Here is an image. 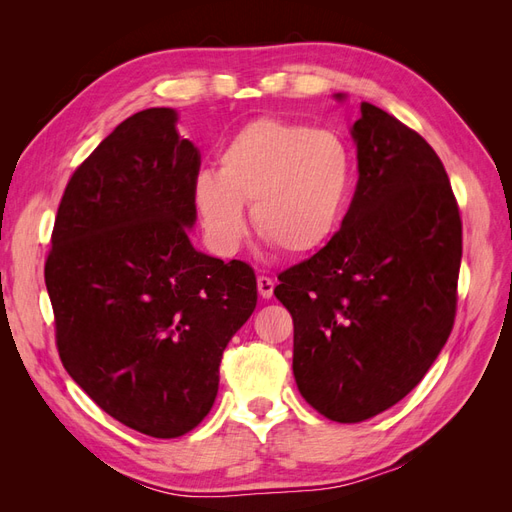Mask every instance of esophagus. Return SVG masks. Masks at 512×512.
Masks as SVG:
<instances>
[{"label": "esophagus", "instance_id": "1", "mask_svg": "<svg viewBox=\"0 0 512 512\" xmlns=\"http://www.w3.org/2000/svg\"><path fill=\"white\" fill-rule=\"evenodd\" d=\"M273 288H275V284H273L271 277H267V275H260L258 277V292H260L262 299H271L273 297Z\"/></svg>", "mask_w": 512, "mask_h": 512}]
</instances>
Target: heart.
Wrapping results in <instances>:
<instances>
[{
  "label": "heart",
  "instance_id": "obj_1",
  "mask_svg": "<svg viewBox=\"0 0 512 512\" xmlns=\"http://www.w3.org/2000/svg\"><path fill=\"white\" fill-rule=\"evenodd\" d=\"M352 183V156L329 130L258 117L230 136L218 173L200 170L192 198L215 252L235 254L245 235V211L267 243L286 256L327 245L342 224Z\"/></svg>",
  "mask_w": 512,
  "mask_h": 512
}]
</instances>
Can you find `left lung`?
Returning <instances> with one entry per match:
<instances>
[{"instance_id":"8db88e82","label":"left lung","mask_w":512,"mask_h":512,"mask_svg":"<svg viewBox=\"0 0 512 512\" xmlns=\"http://www.w3.org/2000/svg\"><path fill=\"white\" fill-rule=\"evenodd\" d=\"M350 136L359 181L342 228L273 290L294 322L299 393L337 423L423 380L453 329L461 265L459 209L425 138L369 102Z\"/></svg>"}]
</instances>
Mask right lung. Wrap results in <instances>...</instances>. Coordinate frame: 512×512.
<instances>
[{
	"mask_svg": "<svg viewBox=\"0 0 512 512\" xmlns=\"http://www.w3.org/2000/svg\"><path fill=\"white\" fill-rule=\"evenodd\" d=\"M175 126V108H147L76 168L44 267L66 371L151 438L209 414L222 354L258 301L250 265L190 241L200 153Z\"/></svg>",
	"mask_w": 512,
	"mask_h": 512,
	"instance_id": "obj_1",
	"label": "right lung"
}]
</instances>
